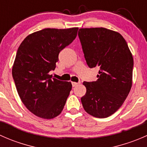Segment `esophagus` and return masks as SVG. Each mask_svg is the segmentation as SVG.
Segmentation results:
<instances>
[{"instance_id": "34e87169", "label": "esophagus", "mask_w": 147, "mask_h": 147, "mask_svg": "<svg viewBox=\"0 0 147 147\" xmlns=\"http://www.w3.org/2000/svg\"><path fill=\"white\" fill-rule=\"evenodd\" d=\"M80 84V82H72V87H75V86L78 85V84Z\"/></svg>"}]
</instances>
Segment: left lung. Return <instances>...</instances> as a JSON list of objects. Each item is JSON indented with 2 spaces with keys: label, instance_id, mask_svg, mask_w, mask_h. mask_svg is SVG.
<instances>
[{
  "label": "left lung",
  "instance_id": "8db88e82",
  "mask_svg": "<svg viewBox=\"0 0 147 147\" xmlns=\"http://www.w3.org/2000/svg\"><path fill=\"white\" fill-rule=\"evenodd\" d=\"M84 58L90 68L100 67L97 81L84 82V110L106 118L119 109L132 84L134 60L121 34L105 28H80L78 32Z\"/></svg>",
  "mask_w": 147,
  "mask_h": 147
}]
</instances>
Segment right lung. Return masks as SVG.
<instances>
[{
    "mask_svg": "<svg viewBox=\"0 0 147 147\" xmlns=\"http://www.w3.org/2000/svg\"><path fill=\"white\" fill-rule=\"evenodd\" d=\"M78 28H45L28 35L21 42L12 69L20 100L32 114L53 119L63 111L72 89L69 82L52 78L62 50L75 39Z\"/></svg>",
    "mask_w": 147,
    "mask_h": 147,
    "instance_id": "right-lung-1",
    "label": "right lung"
}]
</instances>
